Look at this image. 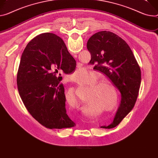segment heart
I'll list each match as a JSON object with an SVG mask.
<instances>
[{"label":"heart","mask_w":158,"mask_h":158,"mask_svg":"<svg viewBox=\"0 0 158 158\" xmlns=\"http://www.w3.org/2000/svg\"><path fill=\"white\" fill-rule=\"evenodd\" d=\"M88 70L82 67H80L76 70L74 73L72 74L71 79L77 84L81 83L88 76ZM99 75L96 73H93L88 82V84H92L89 90V94L87 98V102H91L88 105V108L89 111V114L91 116L94 114V111L98 108L99 105L110 106L111 98L109 91L113 89L112 85L106 81H98ZM68 104L69 102H67ZM70 105V104H69ZM71 106V105H70Z\"/></svg>","instance_id":"1"}]
</instances>
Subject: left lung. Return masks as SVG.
Returning a JSON list of instances; mask_svg holds the SVG:
<instances>
[{"instance_id": "obj_1", "label": "left lung", "mask_w": 158, "mask_h": 158, "mask_svg": "<svg viewBox=\"0 0 158 158\" xmlns=\"http://www.w3.org/2000/svg\"><path fill=\"white\" fill-rule=\"evenodd\" d=\"M94 69L105 74L121 93L120 106L114 120L103 128L117 126L133 109L141 83V72L132 51L125 40L110 31H99L88 41ZM89 62V63H90Z\"/></svg>"}]
</instances>
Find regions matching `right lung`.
<instances>
[{
    "mask_svg": "<svg viewBox=\"0 0 158 158\" xmlns=\"http://www.w3.org/2000/svg\"><path fill=\"white\" fill-rule=\"evenodd\" d=\"M76 67L64 41L53 33L36 36L22 53L17 75L19 96L31 115L47 128L75 125L67 114L64 87L56 74L62 70L70 74Z\"/></svg>",
    "mask_w": 158,
    "mask_h": 158,
    "instance_id": "add662e5",
    "label": "right lung"
}]
</instances>
